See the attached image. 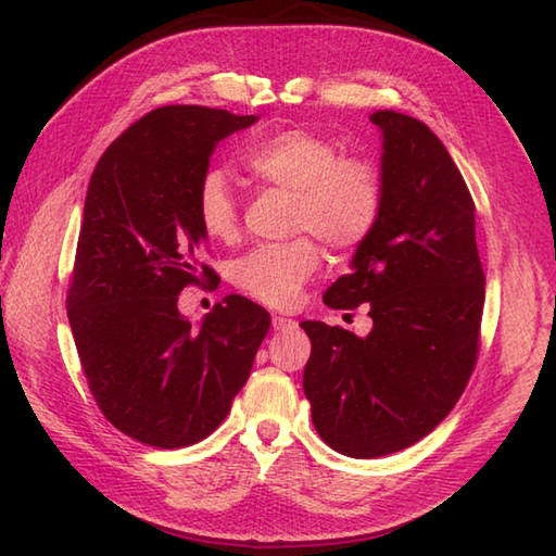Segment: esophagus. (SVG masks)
<instances>
[{
    "label": "esophagus",
    "mask_w": 556,
    "mask_h": 556,
    "mask_svg": "<svg viewBox=\"0 0 556 556\" xmlns=\"http://www.w3.org/2000/svg\"><path fill=\"white\" fill-rule=\"evenodd\" d=\"M271 327H275V332H287V329H296V320L285 315H271Z\"/></svg>",
    "instance_id": "obj_1"
}]
</instances>
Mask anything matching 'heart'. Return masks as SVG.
<instances>
[{"label": "heart", "mask_w": 556, "mask_h": 556, "mask_svg": "<svg viewBox=\"0 0 556 556\" xmlns=\"http://www.w3.org/2000/svg\"><path fill=\"white\" fill-rule=\"evenodd\" d=\"M253 179L293 193L291 227L311 231L337 251L361 245L377 227L384 181L370 160L344 157L339 143L311 128H285L245 152ZM195 215L210 239L231 241L239 227L236 200L222 172H207L195 191ZM320 269V248L311 239L257 245L233 260L231 281L257 303L285 308Z\"/></svg>", "instance_id": "b5f03b06"}]
</instances>
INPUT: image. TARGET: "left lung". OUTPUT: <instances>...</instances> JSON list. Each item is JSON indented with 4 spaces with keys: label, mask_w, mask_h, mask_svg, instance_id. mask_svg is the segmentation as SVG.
<instances>
[{
    "label": "left lung",
    "mask_w": 556,
    "mask_h": 556,
    "mask_svg": "<svg viewBox=\"0 0 556 556\" xmlns=\"http://www.w3.org/2000/svg\"><path fill=\"white\" fill-rule=\"evenodd\" d=\"M370 122L382 136V215L323 301L370 303L372 329L301 323L315 430L353 458L401 452L448 416L473 372L485 303L476 205L452 155L408 114L380 110Z\"/></svg>",
    "instance_id": "8db88e82"
}]
</instances>
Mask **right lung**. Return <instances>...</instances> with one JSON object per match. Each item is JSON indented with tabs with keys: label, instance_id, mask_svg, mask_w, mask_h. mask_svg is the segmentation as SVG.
Returning <instances> with one entry per match:
<instances>
[{
	"label": "right lung",
	"instance_id": "1",
	"mask_svg": "<svg viewBox=\"0 0 556 556\" xmlns=\"http://www.w3.org/2000/svg\"><path fill=\"white\" fill-rule=\"evenodd\" d=\"M255 122L160 108L126 128L90 176L68 325L104 418L143 444L191 446L217 430L269 329V313L236 293L198 327L176 305L184 287L217 277L200 263L198 184L219 140Z\"/></svg>",
	"mask_w": 556,
	"mask_h": 556
}]
</instances>
